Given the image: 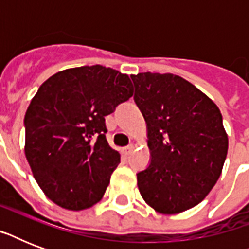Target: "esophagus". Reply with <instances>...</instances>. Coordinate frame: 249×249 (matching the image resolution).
Segmentation results:
<instances>
[{
	"mask_svg": "<svg viewBox=\"0 0 249 249\" xmlns=\"http://www.w3.org/2000/svg\"><path fill=\"white\" fill-rule=\"evenodd\" d=\"M133 150H134V146H133V144H129V146L123 148V152H124V155H129V154H132Z\"/></svg>",
	"mask_w": 249,
	"mask_h": 249,
	"instance_id": "1",
	"label": "esophagus"
}]
</instances>
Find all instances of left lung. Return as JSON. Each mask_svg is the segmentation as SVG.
<instances>
[{
    "mask_svg": "<svg viewBox=\"0 0 249 249\" xmlns=\"http://www.w3.org/2000/svg\"><path fill=\"white\" fill-rule=\"evenodd\" d=\"M130 77L151 152L150 165L137 174L141 195L156 212H185L208 195L222 172L229 140L220 108L177 75Z\"/></svg>",
    "mask_w": 249,
    "mask_h": 249,
    "instance_id": "obj_1",
    "label": "left lung"
}]
</instances>
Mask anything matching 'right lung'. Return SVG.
I'll use <instances>...</instances> for the list:
<instances>
[{"instance_id": "right-lung-1", "label": "right lung", "mask_w": 249, "mask_h": 249, "mask_svg": "<svg viewBox=\"0 0 249 249\" xmlns=\"http://www.w3.org/2000/svg\"><path fill=\"white\" fill-rule=\"evenodd\" d=\"M133 95L128 75L103 66L49 77L25 112V158L46 196L83 211L101 200L120 154L106 140L105 116Z\"/></svg>"}]
</instances>
